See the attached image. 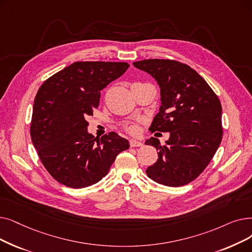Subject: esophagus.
<instances>
[{"label":"esophagus","instance_id":"1","mask_svg":"<svg viewBox=\"0 0 252 252\" xmlns=\"http://www.w3.org/2000/svg\"><path fill=\"white\" fill-rule=\"evenodd\" d=\"M142 145H143V143H142V142H140V141H137V140H134V139L129 140V146L130 147H140Z\"/></svg>","mask_w":252,"mask_h":252}]
</instances>
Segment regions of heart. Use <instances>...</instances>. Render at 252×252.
Returning a JSON list of instances; mask_svg holds the SVG:
<instances>
[{
    "instance_id": "obj_1",
    "label": "heart",
    "mask_w": 252,
    "mask_h": 252,
    "mask_svg": "<svg viewBox=\"0 0 252 252\" xmlns=\"http://www.w3.org/2000/svg\"><path fill=\"white\" fill-rule=\"evenodd\" d=\"M124 128L129 134H136L138 132V126L136 124L127 123L124 126Z\"/></svg>"
}]
</instances>
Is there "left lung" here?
<instances>
[{"label":"left lung","instance_id":"1","mask_svg":"<svg viewBox=\"0 0 252 252\" xmlns=\"http://www.w3.org/2000/svg\"><path fill=\"white\" fill-rule=\"evenodd\" d=\"M136 68L155 78L160 87L161 105L150 132H170L166 144L150 138L146 145L158 150L147 176L167 187H182L209 165L222 139L221 104L205 79L189 65L173 60L135 62ZM157 135V134H156Z\"/></svg>","mask_w":252,"mask_h":252}]
</instances>
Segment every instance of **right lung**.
<instances>
[{"label": "right lung", "mask_w": 252, "mask_h": 252, "mask_svg": "<svg viewBox=\"0 0 252 252\" xmlns=\"http://www.w3.org/2000/svg\"><path fill=\"white\" fill-rule=\"evenodd\" d=\"M127 63L76 62L52 75L36 94L30 133L43 166L58 182L82 189L108 174L128 141L110 132L87 133V116L99 107L101 91L120 77Z\"/></svg>", "instance_id": "obj_1"}]
</instances>
